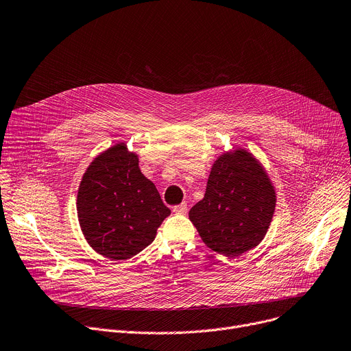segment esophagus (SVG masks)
Returning a JSON list of instances; mask_svg holds the SVG:
<instances>
[{
  "mask_svg": "<svg viewBox=\"0 0 351 351\" xmlns=\"http://www.w3.org/2000/svg\"><path fill=\"white\" fill-rule=\"evenodd\" d=\"M186 210H188V205H186V202H182V204H180V205L173 206V212H174V213H177V215H185V213H186Z\"/></svg>",
  "mask_w": 351,
  "mask_h": 351,
  "instance_id": "34e87169",
  "label": "esophagus"
}]
</instances>
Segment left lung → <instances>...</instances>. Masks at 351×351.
<instances>
[{
	"label": "left lung",
	"instance_id": "obj_1",
	"mask_svg": "<svg viewBox=\"0 0 351 351\" xmlns=\"http://www.w3.org/2000/svg\"><path fill=\"white\" fill-rule=\"evenodd\" d=\"M276 209V191L246 150L221 156L212 166L205 197L190 210L204 243L226 257L256 247Z\"/></svg>",
	"mask_w": 351,
	"mask_h": 351
}]
</instances>
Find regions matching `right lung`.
I'll return each instance as SVG.
<instances>
[{"label": "right lung", "instance_id": "right-lung-1", "mask_svg": "<svg viewBox=\"0 0 351 351\" xmlns=\"http://www.w3.org/2000/svg\"><path fill=\"white\" fill-rule=\"evenodd\" d=\"M77 213L90 246L111 260H126L146 249L169 215L139 160L117 145L87 169L77 195Z\"/></svg>", "mask_w": 351, "mask_h": 351}]
</instances>
